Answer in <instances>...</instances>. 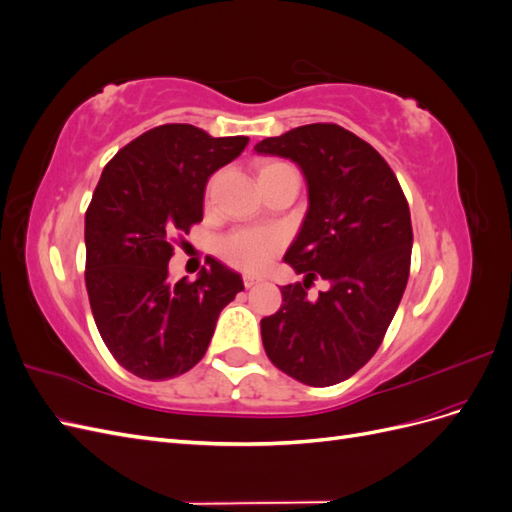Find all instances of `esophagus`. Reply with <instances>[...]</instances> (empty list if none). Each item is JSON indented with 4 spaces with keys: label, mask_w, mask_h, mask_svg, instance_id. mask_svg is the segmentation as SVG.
Segmentation results:
<instances>
[{
    "label": "esophagus",
    "mask_w": 512,
    "mask_h": 512,
    "mask_svg": "<svg viewBox=\"0 0 512 512\" xmlns=\"http://www.w3.org/2000/svg\"><path fill=\"white\" fill-rule=\"evenodd\" d=\"M262 280L258 275H252V273H247V275H243V284H245V288H252V286H256V284H260Z\"/></svg>",
    "instance_id": "obj_1"
}]
</instances>
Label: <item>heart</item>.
<instances>
[{
  "mask_svg": "<svg viewBox=\"0 0 512 512\" xmlns=\"http://www.w3.org/2000/svg\"><path fill=\"white\" fill-rule=\"evenodd\" d=\"M280 162L267 164L262 170L271 166H277ZM260 170V173H262ZM280 247V237L271 230H237L226 235L218 250L220 256L228 262V265L243 269V271H260L269 265V260Z\"/></svg>",
  "mask_w": 512,
  "mask_h": 512,
  "instance_id": "1",
  "label": "heart"
}]
</instances>
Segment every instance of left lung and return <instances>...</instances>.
Instances as JSON below:
<instances>
[{
    "label": "left lung",
    "mask_w": 512,
    "mask_h": 512,
    "mask_svg": "<svg viewBox=\"0 0 512 512\" xmlns=\"http://www.w3.org/2000/svg\"><path fill=\"white\" fill-rule=\"evenodd\" d=\"M288 158L309 207L284 260L303 282L282 286L280 312L260 320L271 363L309 386L356 374L380 348L410 275L408 200L380 153L337 123H309L254 147ZM328 288L309 298L308 286Z\"/></svg>",
    "instance_id": "obj_1"
}]
</instances>
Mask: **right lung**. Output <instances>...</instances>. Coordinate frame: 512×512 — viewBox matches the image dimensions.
Returning a JSON list of instances; mask_svg holds the SVG:
<instances>
[{
	"label": "right lung",
	"instance_id": "obj_1",
	"mask_svg": "<svg viewBox=\"0 0 512 512\" xmlns=\"http://www.w3.org/2000/svg\"><path fill=\"white\" fill-rule=\"evenodd\" d=\"M247 136L213 138L166 123L128 143L102 170L85 213V286L115 361L143 380H168L203 359L241 275L215 258L196 282L168 277L175 241L203 220L215 170L241 156Z\"/></svg>",
	"mask_w": 512,
	"mask_h": 512
}]
</instances>
